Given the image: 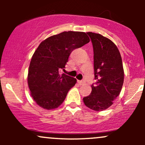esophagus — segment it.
Here are the masks:
<instances>
[{
    "mask_svg": "<svg viewBox=\"0 0 145 145\" xmlns=\"http://www.w3.org/2000/svg\"><path fill=\"white\" fill-rule=\"evenodd\" d=\"M78 84H80V85H82V84H84L85 82H84V80H78Z\"/></svg>",
    "mask_w": 145,
    "mask_h": 145,
    "instance_id": "esophagus-1",
    "label": "esophagus"
}]
</instances>
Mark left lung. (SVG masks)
<instances>
[{"mask_svg":"<svg viewBox=\"0 0 145 145\" xmlns=\"http://www.w3.org/2000/svg\"><path fill=\"white\" fill-rule=\"evenodd\" d=\"M86 33L93 48L96 82L91 86V93L83 98V101L90 109L102 111L112 106L122 89L124 80L122 59L119 49L110 39L97 33Z\"/></svg>","mask_w":145,"mask_h":145,"instance_id":"8db88e82","label":"left lung"}]
</instances>
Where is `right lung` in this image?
<instances>
[{
  "label": "right lung",
  "mask_w": 145,
  "mask_h": 145,
  "mask_svg": "<svg viewBox=\"0 0 145 145\" xmlns=\"http://www.w3.org/2000/svg\"><path fill=\"white\" fill-rule=\"evenodd\" d=\"M84 32L65 31L50 37L39 44L30 63L28 84L34 101L43 108L52 110L62 104L76 78L60 74L74 50L88 44Z\"/></svg>",
  "instance_id": "add662e5"
}]
</instances>
